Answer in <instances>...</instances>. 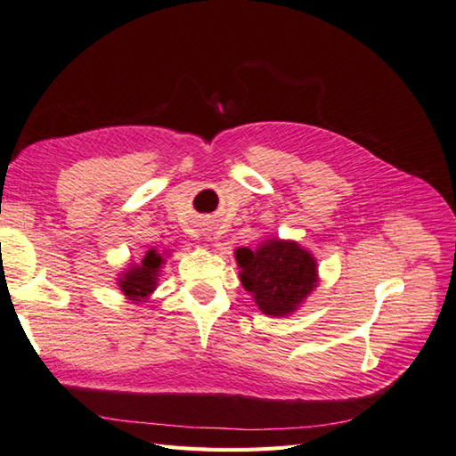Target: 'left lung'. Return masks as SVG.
Returning <instances> with one entry per match:
<instances>
[{"instance_id": "obj_1", "label": "left lung", "mask_w": 456, "mask_h": 456, "mask_svg": "<svg viewBox=\"0 0 456 456\" xmlns=\"http://www.w3.org/2000/svg\"><path fill=\"white\" fill-rule=\"evenodd\" d=\"M240 280L262 314L283 317L298 310L317 285V265L297 241L266 240L251 251L236 249Z\"/></svg>"}]
</instances>
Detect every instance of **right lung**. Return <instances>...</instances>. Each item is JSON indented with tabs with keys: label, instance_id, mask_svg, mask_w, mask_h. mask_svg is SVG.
<instances>
[{
	"label": "right lung",
	"instance_id": "1",
	"mask_svg": "<svg viewBox=\"0 0 456 456\" xmlns=\"http://www.w3.org/2000/svg\"><path fill=\"white\" fill-rule=\"evenodd\" d=\"M163 262H165L163 256L156 249H150L139 265H134L133 262V265L123 272L121 278L118 280L121 293L129 300L144 302L151 293L156 291Z\"/></svg>",
	"mask_w": 456,
	"mask_h": 456
}]
</instances>
